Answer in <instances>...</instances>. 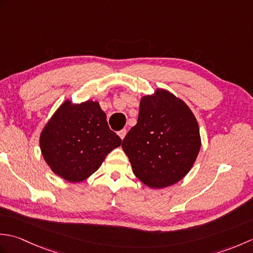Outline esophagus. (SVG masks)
<instances>
[{"instance_id":"obj_1","label":"esophagus","mask_w":253,"mask_h":253,"mask_svg":"<svg viewBox=\"0 0 253 253\" xmlns=\"http://www.w3.org/2000/svg\"><path fill=\"white\" fill-rule=\"evenodd\" d=\"M126 133H127V130H126V129H122L121 131H118V136H120V137H121V139L123 140V139L125 138Z\"/></svg>"}]
</instances>
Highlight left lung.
Segmentation results:
<instances>
[{"label":"left lung","instance_id":"8db88e82","mask_svg":"<svg viewBox=\"0 0 253 253\" xmlns=\"http://www.w3.org/2000/svg\"><path fill=\"white\" fill-rule=\"evenodd\" d=\"M122 148L144 185L162 189L181 180L201 148L199 125L184 101L165 89L141 98L138 122Z\"/></svg>","mask_w":253,"mask_h":253}]
</instances>
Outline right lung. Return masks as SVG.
<instances>
[{
	"label": "right lung",
	"mask_w": 253,
	"mask_h": 253,
	"mask_svg": "<svg viewBox=\"0 0 253 253\" xmlns=\"http://www.w3.org/2000/svg\"><path fill=\"white\" fill-rule=\"evenodd\" d=\"M122 139L110 129L99 102L65 100L40 133V149L53 173L79 182L99 169Z\"/></svg>",
	"instance_id": "obj_1"
}]
</instances>
